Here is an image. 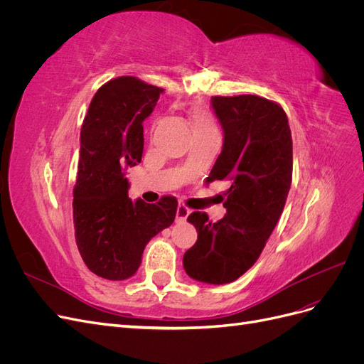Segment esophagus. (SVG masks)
Instances as JSON below:
<instances>
[{
    "instance_id": "1",
    "label": "esophagus",
    "mask_w": 364,
    "mask_h": 364,
    "mask_svg": "<svg viewBox=\"0 0 364 364\" xmlns=\"http://www.w3.org/2000/svg\"><path fill=\"white\" fill-rule=\"evenodd\" d=\"M191 214V209L186 208L185 205H179L178 211H176V217H178V222H185L186 217Z\"/></svg>"
}]
</instances>
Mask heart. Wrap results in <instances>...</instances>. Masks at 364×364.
I'll list each match as a JSON object with an SVG mask.
<instances>
[{
	"instance_id": "heart-1",
	"label": "heart",
	"mask_w": 364,
	"mask_h": 364,
	"mask_svg": "<svg viewBox=\"0 0 364 364\" xmlns=\"http://www.w3.org/2000/svg\"><path fill=\"white\" fill-rule=\"evenodd\" d=\"M193 129L194 132H200L208 129H215V126L211 115L205 111H200V109H196L193 112Z\"/></svg>"
}]
</instances>
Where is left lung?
<instances>
[{
  "instance_id": "obj_1",
  "label": "left lung",
  "mask_w": 364,
  "mask_h": 364,
  "mask_svg": "<svg viewBox=\"0 0 364 364\" xmlns=\"http://www.w3.org/2000/svg\"><path fill=\"white\" fill-rule=\"evenodd\" d=\"M211 103L225 138L206 182H230L226 214L215 223L206 213L188 215L197 241L185 252L183 269L196 281L220 285L257 262L277 226L291 185L293 144L278 103L258 95H215Z\"/></svg>"
}]
</instances>
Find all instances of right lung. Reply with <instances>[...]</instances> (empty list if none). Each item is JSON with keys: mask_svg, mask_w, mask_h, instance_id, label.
<instances>
[{"mask_svg": "<svg viewBox=\"0 0 364 364\" xmlns=\"http://www.w3.org/2000/svg\"><path fill=\"white\" fill-rule=\"evenodd\" d=\"M162 91L136 77H118L95 92L83 119L73 193L75 243L87 269L105 279L134 277L146 245L178 211L173 196L158 203L127 196L126 170L141 162L142 121Z\"/></svg>", "mask_w": 364, "mask_h": 364, "instance_id": "add662e5", "label": "right lung"}]
</instances>
